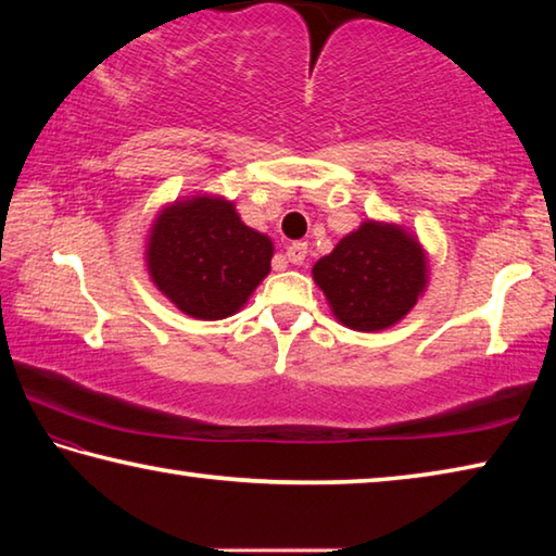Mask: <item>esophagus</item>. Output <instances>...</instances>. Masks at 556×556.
Returning <instances> with one entry per match:
<instances>
[{
	"instance_id": "esophagus-1",
	"label": "esophagus",
	"mask_w": 556,
	"mask_h": 556,
	"mask_svg": "<svg viewBox=\"0 0 556 556\" xmlns=\"http://www.w3.org/2000/svg\"><path fill=\"white\" fill-rule=\"evenodd\" d=\"M306 242H291L287 244V260L291 262V265H301V262L306 260Z\"/></svg>"
}]
</instances>
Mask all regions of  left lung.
Instances as JSON below:
<instances>
[{
  "mask_svg": "<svg viewBox=\"0 0 556 556\" xmlns=\"http://www.w3.org/2000/svg\"><path fill=\"white\" fill-rule=\"evenodd\" d=\"M338 324L378 333L407 316L429 285L425 244L404 225L363 220L312 269Z\"/></svg>",
  "mask_w": 556,
  "mask_h": 556,
  "instance_id": "obj_1",
  "label": "left lung"
}]
</instances>
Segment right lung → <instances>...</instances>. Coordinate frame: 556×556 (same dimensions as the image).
<instances>
[{
	"mask_svg": "<svg viewBox=\"0 0 556 556\" xmlns=\"http://www.w3.org/2000/svg\"><path fill=\"white\" fill-rule=\"evenodd\" d=\"M275 242L244 225L235 203L199 193L166 203L147 235L149 279L191 318L220 321L269 275Z\"/></svg>",
	"mask_w": 556,
	"mask_h": 556,
	"instance_id": "right-lung-1",
	"label": "right lung"
}]
</instances>
